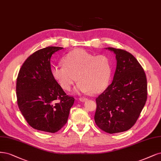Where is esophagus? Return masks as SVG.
<instances>
[{"mask_svg": "<svg viewBox=\"0 0 161 161\" xmlns=\"http://www.w3.org/2000/svg\"><path fill=\"white\" fill-rule=\"evenodd\" d=\"M79 100H80V101H82V102H85V101H86L87 98H85V97H80V98H79Z\"/></svg>", "mask_w": 161, "mask_h": 161, "instance_id": "obj_1", "label": "esophagus"}]
</instances>
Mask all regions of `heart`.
I'll return each instance as SVG.
<instances>
[{"instance_id": "b5f03b06", "label": "heart", "mask_w": 161, "mask_h": 161, "mask_svg": "<svg viewBox=\"0 0 161 161\" xmlns=\"http://www.w3.org/2000/svg\"><path fill=\"white\" fill-rule=\"evenodd\" d=\"M64 65H56L51 74L64 90L69 91L78 81L76 88L79 92L93 95L103 92L107 88L112 74V63L105 55H97L83 49H75L63 59Z\"/></svg>"}]
</instances>
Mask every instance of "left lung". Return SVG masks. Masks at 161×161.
<instances>
[{"label": "left lung", "instance_id": "1", "mask_svg": "<svg viewBox=\"0 0 161 161\" xmlns=\"http://www.w3.org/2000/svg\"><path fill=\"white\" fill-rule=\"evenodd\" d=\"M116 54L113 80L96 98L95 121L110 134L128 130L139 117L147 98L145 71L136 58L125 50L107 48Z\"/></svg>", "mask_w": 161, "mask_h": 161}]
</instances>
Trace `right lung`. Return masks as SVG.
I'll use <instances>...</instances> for the list:
<instances>
[{
    "label": "right lung",
    "mask_w": 161,
    "mask_h": 161,
    "mask_svg": "<svg viewBox=\"0 0 161 161\" xmlns=\"http://www.w3.org/2000/svg\"><path fill=\"white\" fill-rule=\"evenodd\" d=\"M63 47L38 50L22 65L16 80L17 104L33 129L56 132L67 122L75 98L66 95L51 74L52 54Z\"/></svg>",
    "instance_id": "add662e5"
}]
</instances>
